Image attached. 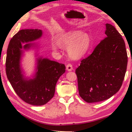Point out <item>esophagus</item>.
Masks as SVG:
<instances>
[{
    "label": "esophagus",
    "mask_w": 132,
    "mask_h": 132,
    "mask_svg": "<svg viewBox=\"0 0 132 132\" xmlns=\"http://www.w3.org/2000/svg\"><path fill=\"white\" fill-rule=\"evenodd\" d=\"M73 67L71 64H68V65L66 66V70L68 71H71L73 70Z\"/></svg>",
    "instance_id": "esophagus-1"
}]
</instances>
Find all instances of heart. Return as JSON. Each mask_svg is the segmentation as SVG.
<instances>
[{
  "instance_id": "obj_1",
  "label": "heart",
  "mask_w": 132,
  "mask_h": 132,
  "mask_svg": "<svg viewBox=\"0 0 132 132\" xmlns=\"http://www.w3.org/2000/svg\"><path fill=\"white\" fill-rule=\"evenodd\" d=\"M52 41L53 50L57 51L60 47L68 48L69 56L73 59H79L87 52L91 44V39L87 33L81 31H70L60 34Z\"/></svg>"
}]
</instances>
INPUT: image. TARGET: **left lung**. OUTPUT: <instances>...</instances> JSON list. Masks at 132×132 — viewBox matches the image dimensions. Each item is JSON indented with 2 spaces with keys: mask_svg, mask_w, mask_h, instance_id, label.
<instances>
[{
  "mask_svg": "<svg viewBox=\"0 0 132 132\" xmlns=\"http://www.w3.org/2000/svg\"><path fill=\"white\" fill-rule=\"evenodd\" d=\"M105 38L76 70L79 95L88 103L112 97L122 86L128 55L122 35L112 25L105 24Z\"/></svg>",
  "mask_w": 132,
  "mask_h": 132,
  "instance_id": "8db88e82",
  "label": "left lung"
}]
</instances>
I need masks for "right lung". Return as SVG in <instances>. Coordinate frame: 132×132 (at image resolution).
<instances>
[{
    "label": "right lung",
    "mask_w": 132,
    "mask_h": 132,
    "mask_svg": "<svg viewBox=\"0 0 132 132\" xmlns=\"http://www.w3.org/2000/svg\"><path fill=\"white\" fill-rule=\"evenodd\" d=\"M42 31L39 29H24L19 31L9 44L6 61L7 79L19 97L27 103L41 106L47 103L55 94V87L59 77L65 72L64 64L38 56L36 52V66L32 78L24 75L21 61L24 51L37 50L36 43H29L39 39ZM27 43L24 46L22 43Z\"/></svg>",
    "instance_id": "add662e5"
}]
</instances>
